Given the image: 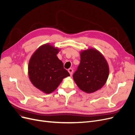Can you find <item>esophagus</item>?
<instances>
[{"instance_id":"34e87169","label":"esophagus","mask_w":135,"mask_h":135,"mask_svg":"<svg viewBox=\"0 0 135 135\" xmlns=\"http://www.w3.org/2000/svg\"><path fill=\"white\" fill-rule=\"evenodd\" d=\"M68 71L69 73V74H70V75L71 76L72 74H73V69L72 68H70L68 69Z\"/></svg>"}]
</instances>
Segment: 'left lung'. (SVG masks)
<instances>
[{"label": "left lung", "mask_w": 135, "mask_h": 135, "mask_svg": "<svg viewBox=\"0 0 135 135\" xmlns=\"http://www.w3.org/2000/svg\"><path fill=\"white\" fill-rule=\"evenodd\" d=\"M109 73V66L104 56L97 50L89 48L80 52V62L73 75L81 91L90 93L104 86Z\"/></svg>", "instance_id": "left-lung-1"}]
</instances>
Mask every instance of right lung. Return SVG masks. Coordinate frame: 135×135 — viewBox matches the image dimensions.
<instances>
[{"label":"right lung","instance_id":"obj_1","mask_svg":"<svg viewBox=\"0 0 135 135\" xmlns=\"http://www.w3.org/2000/svg\"><path fill=\"white\" fill-rule=\"evenodd\" d=\"M59 51L50 44L43 45L34 53L28 62V73L31 83L47 94L54 92L64 78L70 76L57 56Z\"/></svg>","mask_w":135,"mask_h":135}]
</instances>
